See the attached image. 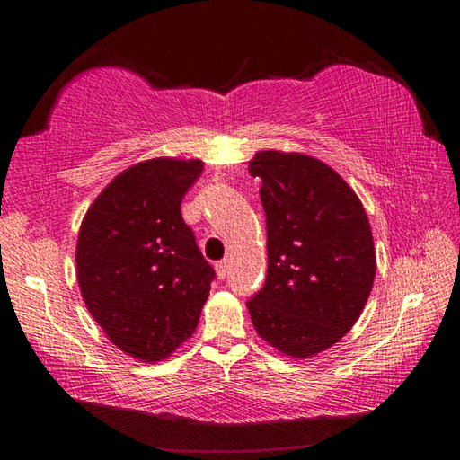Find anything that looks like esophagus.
Segmentation results:
<instances>
[{
  "label": "esophagus",
  "instance_id": "1",
  "mask_svg": "<svg viewBox=\"0 0 460 460\" xmlns=\"http://www.w3.org/2000/svg\"><path fill=\"white\" fill-rule=\"evenodd\" d=\"M227 270H229V261L227 260L215 263V271H217V278H219V279H223L225 276H227Z\"/></svg>",
  "mask_w": 460,
  "mask_h": 460
}]
</instances>
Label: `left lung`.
<instances>
[{
    "label": "left lung",
    "mask_w": 460,
    "mask_h": 460,
    "mask_svg": "<svg viewBox=\"0 0 460 460\" xmlns=\"http://www.w3.org/2000/svg\"><path fill=\"white\" fill-rule=\"evenodd\" d=\"M261 178L268 276L247 300L263 341L306 359L332 347L363 313L376 279V249L361 200L324 162L263 150L249 162Z\"/></svg>",
    "instance_id": "1"
}]
</instances>
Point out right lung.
Here are the masks:
<instances>
[{
    "label": "right lung",
    "instance_id": "add662e5",
    "mask_svg": "<svg viewBox=\"0 0 460 460\" xmlns=\"http://www.w3.org/2000/svg\"><path fill=\"white\" fill-rule=\"evenodd\" d=\"M200 160L154 158L115 176L89 207L76 279L91 316L129 357L160 361L197 329L215 270L181 202Z\"/></svg>",
    "mask_w": 460,
    "mask_h": 460
}]
</instances>
